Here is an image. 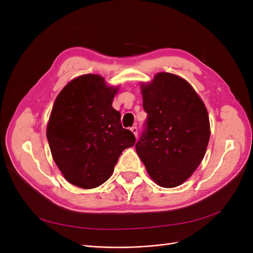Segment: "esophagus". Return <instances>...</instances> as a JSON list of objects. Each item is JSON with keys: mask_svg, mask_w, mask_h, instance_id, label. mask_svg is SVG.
Here are the masks:
<instances>
[{"mask_svg": "<svg viewBox=\"0 0 253 253\" xmlns=\"http://www.w3.org/2000/svg\"><path fill=\"white\" fill-rule=\"evenodd\" d=\"M131 131L132 133L137 137V135H138V128H137V126H132L131 127Z\"/></svg>", "mask_w": 253, "mask_h": 253, "instance_id": "esophagus-1", "label": "esophagus"}]
</instances>
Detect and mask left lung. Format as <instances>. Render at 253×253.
<instances>
[{
  "mask_svg": "<svg viewBox=\"0 0 253 253\" xmlns=\"http://www.w3.org/2000/svg\"><path fill=\"white\" fill-rule=\"evenodd\" d=\"M141 94L148 116L136 152L158 186L177 187L205 156L208 112L190 83L170 73H158L151 83H142Z\"/></svg>",
  "mask_w": 253,
  "mask_h": 253,
  "instance_id": "obj_1",
  "label": "left lung"
}]
</instances>
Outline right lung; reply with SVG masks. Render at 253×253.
Returning a JSON list of instances; mask_svg holds the SVG:
<instances>
[{
    "mask_svg": "<svg viewBox=\"0 0 253 253\" xmlns=\"http://www.w3.org/2000/svg\"><path fill=\"white\" fill-rule=\"evenodd\" d=\"M118 87L99 75L86 74L67 83L53 103L46 137L53 160L65 179L82 189L102 185L122 151L135 136L121 126L112 103Z\"/></svg>",
    "mask_w": 253,
    "mask_h": 253,
    "instance_id": "1",
    "label": "right lung"
}]
</instances>
